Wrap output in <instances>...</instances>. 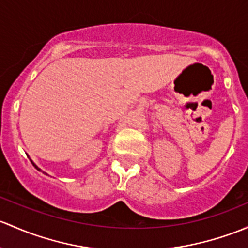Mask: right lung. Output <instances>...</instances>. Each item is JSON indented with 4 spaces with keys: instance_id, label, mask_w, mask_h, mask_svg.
<instances>
[{
    "instance_id": "1",
    "label": "right lung",
    "mask_w": 248,
    "mask_h": 248,
    "mask_svg": "<svg viewBox=\"0 0 248 248\" xmlns=\"http://www.w3.org/2000/svg\"><path fill=\"white\" fill-rule=\"evenodd\" d=\"M32 164H33V163H32ZM33 165H34V164H33ZM34 166H35V165H34ZM35 168H36V169H38V170H40V169H39V168H38V166H35Z\"/></svg>"
}]
</instances>
